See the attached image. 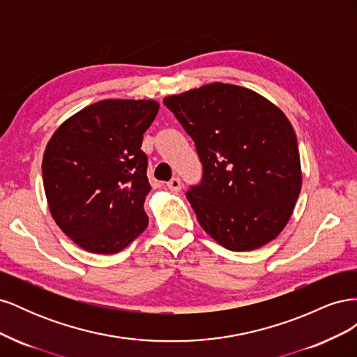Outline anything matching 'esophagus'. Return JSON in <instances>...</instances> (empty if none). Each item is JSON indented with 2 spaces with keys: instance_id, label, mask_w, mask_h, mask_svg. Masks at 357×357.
<instances>
[{
  "instance_id": "esophagus-1",
  "label": "esophagus",
  "mask_w": 357,
  "mask_h": 357,
  "mask_svg": "<svg viewBox=\"0 0 357 357\" xmlns=\"http://www.w3.org/2000/svg\"><path fill=\"white\" fill-rule=\"evenodd\" d=\"M167 188L172 192H178L181 189V180L178 177H174L171 178L168 183H167Z\"/></svg>"
}]
</instances>
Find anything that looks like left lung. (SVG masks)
<instances>
[{"mask_svg": "<svg viewBox=\"0 0 357 357\" xmlns=\"http://www.w3.org/2000/svg\"><path fill=\"white\" fill-rule=\"evenodd\" d=\"M164 104L202 164L201 183L186 192L202 229L232 252L277 238L302 185L298 139L284 113L252 89L220 82Z\"/></svg>", "mask_w": 357, "mask_h": 357, "instance_id": "1", "label": "left lung"}]
</instances>
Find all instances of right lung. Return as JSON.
Masks as SVG:
<instances>
[{
  "instance_id": "add662e5",
  "label": "right lung",
  "mask_w": 357,
  "mask_h": 357,
  "mask_svg": "<svg viewBox=\"0 0 357 357\" xmlns=\"http://www.w3.org/2000/svg\"><path fill=\"white\" fill-rule=\"evenodd\" d=\"M159 110L153 100H104L63 122L43 156V185L61 231L86 252L123 250L149 223L143 134Z\"/></svg>"
}]
</instances>
